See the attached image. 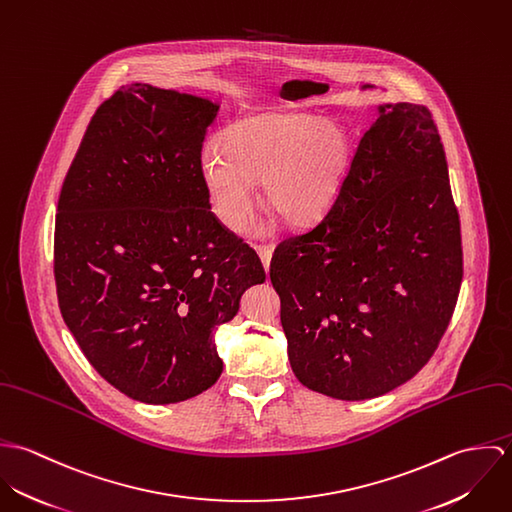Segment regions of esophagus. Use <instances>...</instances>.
I'll return each mask as SVG.
<instances>
[{
  "label": "esophagus",
  "instance_id": "1",
  "mask_svg": "<svg viewBox=\"0 0 512 512\" xmlns=\"http://www.w3.org/2000/svg\"><path fill=\"white\" fill-rule=\"evenodd\" d=\"M256 252H258V256H260V260H262V264H264V268H266V272H270V262H272V246H256Z\"/></svg>",
  "mask_w": 512,
  "mask_h": 512
}]
</instances>
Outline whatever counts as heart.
Instances as JSON below:
<instances>
[{"label": "heart", "mask_w": 512, "mask_h": 512, "mask_svg": "<svg viewBox=\"0 0 512 512\" xmlns=\"http://www.w3.org/2000/svg\"><path fill=\"white\" fill-rule=\"evenodd\" d=\"M351 163L347 132L299 110H254L230 122L219 149L207 147L199 171L215 217L240 230L262 181L266 205L290 226L321 219L337 201Z\"/></svg>", "instance_id": "1"}]
</instances>
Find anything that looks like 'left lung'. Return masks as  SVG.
<instances>
[{"label":"left lung","mask_w":512,"mask_h":512,"mask_svg":"<svg viewBox=\"0 0 512 512\" xmlns=\"http://www.w3.org/2000/svg\"><path fill=\"white\" fill-rule=\"evenodd\" d=\"M376 116L331 211L286 238L270 264L293 374L351 402L422 370L463 278L459 215L430 110L384 102Z\"/></svg>","instance_id":"1"}]
</instances>
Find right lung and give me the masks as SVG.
<instances>
[{
    "label": "right lung",
    "mask_w": 512,
    "mask_h": 512,
    "mask_svg": "<svg viewBox=\"0 0 512 512\" xmlns=\"http://www.w3.org/2000/svg\"><path fill=\"white\" fill-rule=\"evenodd\" d=\"M219 108L173 88L122 86L92 116L59 197L63 319L94 370L146 404L183 402L219 380L213 333L266 280L201 181Z\"/></svg>",
    "instance_id": "1"
}]
</instances>
